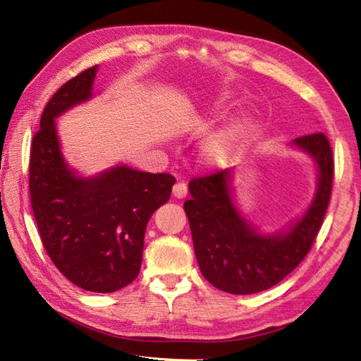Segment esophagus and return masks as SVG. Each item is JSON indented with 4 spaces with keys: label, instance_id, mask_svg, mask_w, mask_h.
I'll use <instances>...</instances> for the list:
<instances>
[{
    "label": "esophagus",
    "instance_id": "1",
    "mask_svg": "<svg viewBox=\"0 0 361 361\" xmlns=\"http://www.w3.org/2000/svg\"><path fill=\"white\" fill-rule=\"evenodd\" d=\"M172 194L175 198H185L188 195V186L186 183H176V185L172 188Z\"/></svg>",
    "mask_w": 361,
    "mask_h": 361
}]
</instances>
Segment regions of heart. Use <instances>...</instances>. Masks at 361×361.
<instances>
[{
  "mask_svg": "<svg viewBox=\"0 0 361 361\" xmlns=\"http://www.w3.org/2000/svg\"><path fill=\"white\" fill-rule=\"evenodd\" d=\"M233 99L231 94H225L220 99L216 106L225 105ZM250 116H242L237 118L233 122L221 128L219 133L212 135L209 140H206L202 147V155L206 163L211 166H221L229 159V157L233 155L234 149L237 147V144L242 141V137L247 133V130L250 127Z\"/></svg>",
  "mask_w": 361,
  "mask_h": 361,
  "instance_id": "1",
  "label": "heart"
}]
</instances>
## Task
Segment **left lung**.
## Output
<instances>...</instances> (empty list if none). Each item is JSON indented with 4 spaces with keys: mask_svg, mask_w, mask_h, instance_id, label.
<instances>
[{
    "mask_svg": "<svg viewBox=\"0 0 361 361\" xmlns=\"http://www.w3.org/2000/svg\"><path fill=\"white\" fill-rule=\"evenodd\" d=\"M317 169V189L304 214L273 233H262L235 202L234 172L226 169L189 183L185 212L202 274L214 287L233 295L271 288L301 264L323 224L334 180L332 149L324 133L291 141Z\"/></svg>",
    "mask_w": 361,
    "mask_h": 361,
    "instance_id": "1",
    "label": "left lung"
}]
</instances>
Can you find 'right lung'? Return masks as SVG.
I'll list each match as a JSON object with an SVG mask.
<instances>
[{
    "instance_id": "1",
    "label": "right lung",
    "mask_w": 361,
    "mask_h": 361,
    "mask_svg": "<svg viewBox=\"0 0 361 361\" xmlns=\"http://www.w3.org/2000/svg\"><path fill=\"white\" fill-rule=\"evenodd\" d=\"M97 66L68 80L51 97L32 140L29 190L43 247L68 281L111 293L140 274L152 214L167 203L175 178L116 164L80 175L68 164L56 119L93 99Z\"/></svg>"
}]
</instances>
